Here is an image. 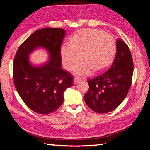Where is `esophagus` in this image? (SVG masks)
I'll use <instances>...</instances> for the list:
<instances>
[{
    "label": "esophagus",
    "mask_w": 150,
    "mask_h": 150,
    "mask_svg": "<svg viewBox=\"0 0 150 150\" xmlns=\"http://www.w3.org/2000/svg\"><path fill=\"white\" fill-rule=\"evenodd\" d=\"M80 81H81V79H80L79 78H78V77H74V80H73L74 84H76V83H79Z\"/></svg>",
    "instance_id": "obj_1"
}]
</instances>
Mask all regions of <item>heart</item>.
<instances>
[{"label": "heart", "instance_id": "obj_1", "mask_svg": "<svg viewBox=\"0 0 150 150\" xmlns=\"http://www.w3.org/2000/svg\"><path fill=\"white\" fill-rule=\"evenodd\" d=\"M116 51L115 40L110 33L83 29L72 36L69 44L62 45L60 53L62 64L67 70L73 69L82 59L83 61L74 69L76 74L82 76L90 69L94 72L105 69L114 59Z\"/></svg>", "mask_w": 150, "mask_h": 150}]
</instances>
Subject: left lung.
Returning <instances> with one entry per match:
<instances>
[{
  "label": "left lung",
  "mask_w": 150,
  "mask_h": 150,
  "mask_svg": "<svg viewBox=\"0 0 150 150\" xmlns=\"http://www.w3.org/2000/svg\"><path fill=\"white\" fill-rule=\"evenodd\" d=\"M117 39L116 53L107 71L88 80L89 91L84 101L98 113L111 112L123 101L128 93L133 73V62L127 45Z\"/></svg>",
  "instance_id": "1"
}]
</instances>
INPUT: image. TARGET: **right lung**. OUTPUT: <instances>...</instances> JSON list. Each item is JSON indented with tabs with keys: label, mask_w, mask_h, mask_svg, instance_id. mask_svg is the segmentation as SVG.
<instances>
[{
	"label": "right lung",
	"mask_w": 150,
	"mask_h": 150,
	"mask_svg": "<svg viewBox=\"0 0 150 150\" xmlns=\"http://www.w3.org/2000/svg\"><path fill=\"white\" fill-rule=\"evenodd\" d=\"M66 30L46 28L35 31L18 49L13 66L17 91L30 110L41 115L56 111L64 101L66 89L73 84L72 76L61 67V46ZM48 52L46 63L35 65L29 56L36 49Z\"/></svg>",
	"instance_id": "1"
}]
</instances>
